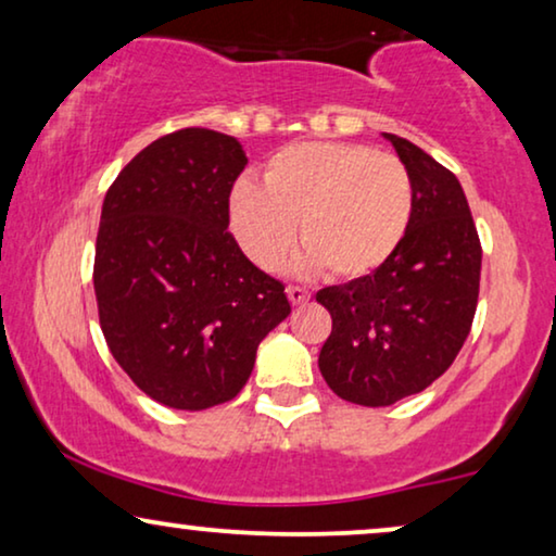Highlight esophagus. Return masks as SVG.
<instances>
[{
    "label": "esophagus",
    "mask_w": 556,
    "mask_h": 556,
    "mask_svg": "<svg viewBox=\"0 0 556 556\" xmlns=\"http://www.w3.org/2000/svg\"><path fill=\"white\" fill-rule=\"evenodd\" d=\"M286 293H288V301H291L293 306H303V303H308V299H311V293L306 291V288H299V286H288Z\"/></svg>",
    "instance_id": "34e87169"
}]
</instances>
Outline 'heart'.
<instances>
[{
    "instance_id": "b5f03b06",
    "label": "heart",
    "mask_w": 556,
    "mask_h": 556,
    "mask_svg": "<svg viewBox=\"0 0 556 556\" xmlns=\"http://www.w3.org/2000/svg\"><path fill=\"white\" fill-rule=\"evenodd\" d=\"M413 179L397 156L362 143L303 141L276 151L263 185L242 177L230 192V227L250 261L276 270L299 240L295 270L333 280L377 273L405 240Z\"/></svg>"
}]
</instances>
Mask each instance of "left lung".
<instances>
[{
  "mask_svg": "<svg viewBox=\"0 0 556 556\" xmlns=\"http://www.w3.org/2000/svg\"><path fill=\"white\" fill-rule=\"evenodd\" d=\"M382 136L413 179L405 240L369 278L316 293L333 318L318 369L341 400L364 407L422 392L451 367L481 283V242L460 181L413 141Z\"/></svg>",
  "mask_w": 556,
  "mask_h": 556,
  "instance_id": "left-lung-1",
  "label": "left lung"
}]
</instances>
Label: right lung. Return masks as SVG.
I'll return each instance as SVG.
<instances>
[{
  "instance_id": "obj_1",
  "label": "right lung",
  "mask_w": 556,
  "mask_h": 556,
  "mask_svg": "<svg viewBox=\"0 0 556 556\" xmlns=\"http://www.w3.org/2000/svg\"><path fill=\"white\" fill-rule=\"evenodd\" d=\"M245 164L235 136L181 128L139 151L103 200L93 288L105 344L172 409L230 402L291 314L283 283L227 232Z\"/></svg>"
}]
</instances>
